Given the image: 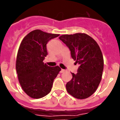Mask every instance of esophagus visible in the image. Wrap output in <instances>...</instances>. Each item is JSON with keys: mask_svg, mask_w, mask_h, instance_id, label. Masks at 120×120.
I'll use <instances>...</instances> for the list:
<instances>
[{"mask_svg": "<svg viewBox=\"0 0 120 120\" xmlns=\"http://www.w3.org/2000/svg\"><path fill=\"white\" fill-rule=\"evenodd\" d=\"M66 71V70H63V69H61V71H60V73H63V72H64Z\"/></svg>", "mask_w": 120, "mask_h": 120, "instance_id": "obj_1", "label": "esophagus"}]
</instances>
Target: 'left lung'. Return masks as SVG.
I'll use <instances>...</instances> for the list:
<instances>
[{
    "mask_svg": "<svg viewBox=\"0 0 120 120\" xmlns=\"http://www.w3.org/2000/svg\"><path fill=\"white\" fill-rule=\"evenodd\" d=\"M71 52V57L78 63L77 73L66 84L68 93L73 97L83 99L91 96L101 81L104 61L97 42L85 34L63 35L59 37Z\"/></svg>",
    "mask_w": 120,
    "mask_h": 120,
    "instance_id": "obj_1",
    "label": "left lung"
}]
</instances>
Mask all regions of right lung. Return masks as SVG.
Instances as JSON below:
<instances>
[{
  "label": "right lung",
  "instance_id": "right-lung-1",
  "mask_svg": "<svg viewBox=\"0 0 120 120\" xmlns=\"http://www.w3.org/2000/svg\"><path fill=\"white\" fill-rule=\"evenodd\" d=\"M59 36L36 30L26 35L20 44L15 67L21 88L31 98L39 99L48 95L61 70L59 66L50 67L43 62L48 55L47 43Z\"/></svg>",
  "mask_w": 120,
  "mask_h": 120
}]
</instances>
